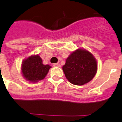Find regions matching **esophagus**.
Returning <instances> with one entry per match:
<instances>
[{
    "instance_id": "1",
    "label": "esophagus",
    "mask_w": 122,
    "mask_h": 122,
    "mask_svg": "<svg viewBox=\"0 0 122 122\" xmlns=\"http://www.w3.org/2000/svg\"><path fill=\"white\" fill-rule=\"evenodd\" d=\"M53 66H54V67H60L61 65H60L59 63H54V64H53Z\"/></svg>"
}]
</instances>
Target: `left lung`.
<instances>
[{"instance_id":"left-lung-1","label":"left lung","mask_w":122,"mask_h":122,"mask_svg":"<svg viewBox=\"0 0 122 122\" xmlns=\"http://www.w3.org/2000/svg\"><path fill=\"white\" fill-rule=\"evenodd\" d=\"M63 70L71 83L83 85L95 76L97 71V61L89 51L78 49L66 59Z\"/></svg>"}]
</instances>
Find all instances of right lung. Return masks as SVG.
<instances>
[{"mask_svg":"<svg viewBox=\"0 0 122 122\" xmlns=\"http://www.w3.org/2000/svg\"><path fill=\"white\" fill-rule=\"evenodd\" d=\"M50 68L48 64H43L39 56H30L22 62V73L27 81L34 83L44 79Z\"/></svg>","mask_w":122,"mask_h":122,"instance_id":"add662e5","label":"right lung"}]
</instances>
